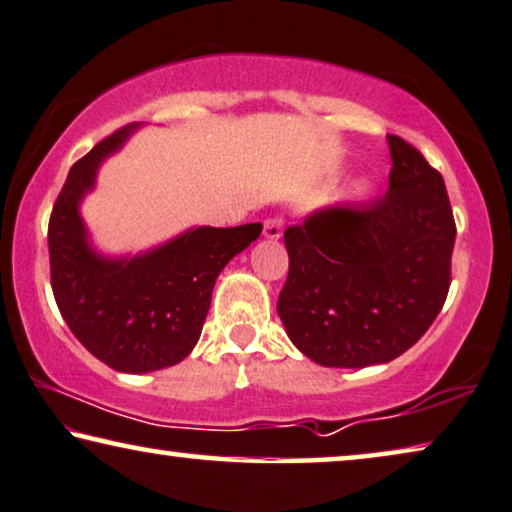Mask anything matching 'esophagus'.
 Returning <instances> with one entry per match:
<instances>
[{
  "label": "esophagus",
  "mask_w": 512,
  "mask_h": 512,
  "mask_svg": "<svg viewBox=\"0 0 512 512\" xmlns=\"http://www.w3.org/2000/svg\"><path fill=\"white\" fill-rule=\"evenodd\" d=\"M283 236V218H266L264 220V239L278 241Z\"/></svg>",
  "instance_id": "1"
}]
</instances>
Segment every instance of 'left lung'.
<instances>
[{"label":"left lung","instance_id":"left-lung-1","mask_svg":"<svg viewBox=\"0 0 512 512\" xmlns=\"http://www.w3.org/2000/svg\"><path fill=\"white\" fill-rule=\"evenodd\" d=\"M390 190L366 204L313 211L285 229L290 255L278 315L322 366L364 369L415 345L450 290L455 218L443 176L387 134Z\"/></svg>","mask_w":512,"mask_h":512}]
</instances>
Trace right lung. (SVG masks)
<instances>
[{"label":"right lung","mask_w":512,"mask_h":512,"mask_svg":"<svg viewBox=\"0 0 512 512\" xmlns=\"http://www.w3.org/2000/svg\"><path fill=\"white\" fill-rule=\"evenodd\" d=\"M139 125L97 143L71 167L48 222L50 285L64 322L97 359L122 373L167 369L190 355L204 327L215 278L262 225L194 227L134 257L90 246L81 201L102 162Z\"/></svg>","instance_id":"obj_1"}]
</instances>
